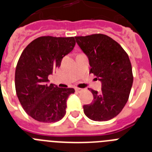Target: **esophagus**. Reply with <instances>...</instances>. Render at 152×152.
<instances>
[{"instance_id": "1", "label": "esophagus", "mask_w": 152, "mask_h": 152, "mask_svg": "<svg viewBox=\"0 0 152 152\" xmlns=\"http://www.w3.org/2000/svg\"><path fill=\"white\" fill-rule=\"evenodd\" d=\"M75 91H76V92H78V93H80L82 92L83 91H84V89H82V88H75Z\"/></svg>"}]
</instances>
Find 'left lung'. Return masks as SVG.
I'll return each mask as SVG.
<instances>
[{"label": "left lung", "mask_w": 152, "mask_h": 152, "mask_svg": "<svg viewBox=\"0 0 152 152\" xmlns=\"http://www.w3.org/2000/svg\"><path fill=\"white\" fill-rule=\"evenodd\" d=\"M75 39L89 59L90 73L102 83L100 93L88 88L94 100L84 105V114L94 121L110 120L121 112L129 96L133 75L128 54L107 35L75 36Z\"/></svg>", "instance_id": "1"}]
</instances>
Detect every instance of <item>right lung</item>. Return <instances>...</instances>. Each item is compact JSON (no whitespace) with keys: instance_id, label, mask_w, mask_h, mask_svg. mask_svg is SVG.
I'll return each instance as SVG.
<instances>
[{"instance_id":"right-lung-1","label":"right lung","mask_w":152,"mask_h":152,"mask_svg":"<svg viewBox=\"0 0 152 152\" xmlns=\"http://www.w3.org/2000/svg\"><path fill=\"white\" fill-rule=\"evenodd\" d=\"M75 45V37L41 36L31 42L19 58L15 72L17 97L25 112L37 121L55 123L65 115L67 100L75 89L49 84L48 77Z\"/></svg>"}]
</instances>
